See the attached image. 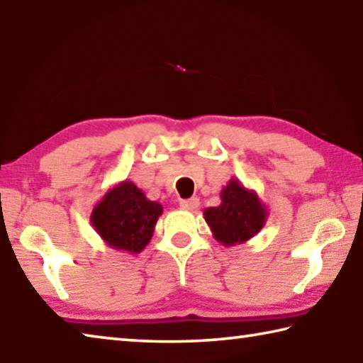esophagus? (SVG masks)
Listing matches in <instances>:
<instances>
[{
    "label": "esophagus",
    "instance_id": "1",
    "mask_svg": "<svg viewBox=\"0 0 363 363\" xmlns=\"http://www.w3.org/2000/svg\"><path fill=\"white\" fill-rule=\"evenodd\" d=\"M182 208H185V211H196V208L199 207V199L198 198H191V199H183L180 202Z\"/></svg>",
    "mask_w": 363,
    "mask_h": 363
}]
</instances>
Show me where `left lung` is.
<instances>
[{"label": "left lung", "instance_id": "obj_1", "mask_svg": "<svg viewBox=\"0 0 363 363\" xmlns=\"http://www.w3.org/2000/svg\"><path fill=\"white\" fill-rule=\"evenodd\" d=\"M220 198V206L206 208L204 218L221 245L244 244L263 230L269 213L255 189L245 188L238 178H231L221 189Z\"/></svg>", "mask_w": 363, "mask_h": 363}]
</instances>
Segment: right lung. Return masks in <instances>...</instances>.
<instances>
[{
  "mask_svg": "<svg viewBox=\"0 0 363 363\" xmlns=\"http://www.w3.org/2000/svg\"><path fill=\"white\" fill-rule=\"evenodd\" d=\"M161 215L159 202L150 201L135 183L124 180L95 204L91 223L108 247L133 255L148 245Z\"/></svg>",
  "mask_w": 363,
  "mask_h": 363,
  "instance_id": "right-lung-1",
  "label": "right lung"
}]
</instances>
